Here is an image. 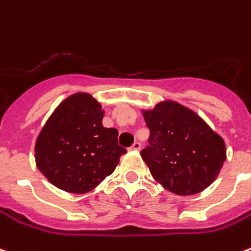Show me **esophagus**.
<instances>
[{
  "mask_svg": "<svg viewBox=\"0 0 251 251\" xmlns=\"http://www.w3.org/2000/svg\"><path fill=\"white\" fill-rule=\"evenodd\" d=\"M130 150L131 151H140V150H141V144L136 141V143L133 144V145L130 147Z\"/></svg>",
  "mask_w": 251,
  "mask_h": 251,
  "instance_id": "34e87169",
  "label": "esophagus"
}]
</instances>
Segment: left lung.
Listing matches in <instances>:
<instances>
[{"label": "left lung", "mask_w": 251, "mask_h": 251, "mask_svg": "<svg viewBox=\"0 0 251 251\" xmlns=\"http://www.w3.org/2000/svg\"><path fill=\"white\" fill-rule=\"evenodd\" d=\"M150 145L141 157L168 192L193 196L216 179L226 162V144L200 115L173 100L143 110Z\"/></svg>", "instance_id": "1"}]
</instances>
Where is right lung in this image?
<instances>
[{
  "instance_id": "obj_1",
  "label": "right lung",
  "mask_w": 251,
  "mask_h": 251,
  "mask_svg": "<svg viewBox=\"0 0 251 251\" xmlns=\"http://www.w3.org/2000/svg\"><path fill=\"white\" fill-rule=\"evenodd\" d=\"M104 111L89 94L66 98L40 130L35 144L36 167L54 186L68 193L91 192L126 153L118 130L101 125Z\"/></svg>"
}]
</instances>
